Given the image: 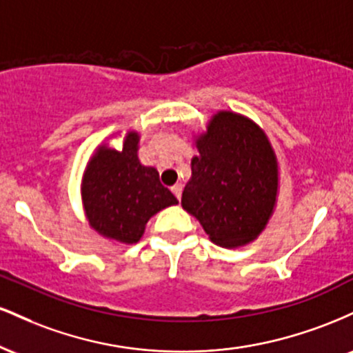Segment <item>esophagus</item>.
<instances>
[{"label": "esophagus", "instance_id": "esophagus-1", "mask_svg": "<svg viewBox=\"0 0 353 353\" xmlns=\"http://www.w3.org/2000/svg\"><path fill=\"white\" fill-rule=\"evenodd\" d=\"M171 190L174 192V196L177 197V199H181V196H182V184H181V182L174 184L172 188H171Z\"/></svg>", "mask_w": 353, "mask_h": 353}]
</instances>
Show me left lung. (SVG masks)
I'll list each match as a JSON object with an SVG mask.
<instances>
[{
  "label": "left lung",
  "instance_id": "left-lung-1",
  "mask_svg": "<svg viewBox=\"0 0 353 353\" xmlns=\"http://www.w3.org/2000/svg\"><path fill=\"white\" fill-rule=\"evenodd\" d=\"M197 156L181 205L210 242L237 249L267 228L279 197V161L269 136L241 112L217 111L194 134Z\"/></svg>",
  "mask_w": 353,
  "mask_h": 353
}]
</instances>
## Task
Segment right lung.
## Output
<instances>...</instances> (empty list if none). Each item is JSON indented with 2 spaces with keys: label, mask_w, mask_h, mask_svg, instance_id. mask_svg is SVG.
Wrapping results in <instances>:
<instances>
[{
  "label": "right lung",
  "mask_w": 353,
  "mask_h": 353,
  "mask_svg": "<svg viewBox=\"0 0 353 353\" xmlns=\"http://www.w3.org/2000/svg\"><path fill=\"white\" fill-rule=\"evenodd\" d=\"M123 137L121 152L107 139ZM141 134L129 129L106 137L89 157L81 177V201L89 228L114 244L132 245L157 212L176 205V196L159 181L157 169L139 161Z\"/></svg>",
  "instance_id": "right-lung-1"
}]
</instances>
